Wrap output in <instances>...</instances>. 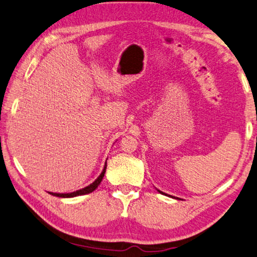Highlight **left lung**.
Masks as SVG:
<instances>
[{"label": "left lung", "instance_id": "8db88e82", "mask_svg": "<svg viewBox=\"0 0 257 257\" xmlns=\"http://www.w3.org/2000/svg\"><path fill=\"white\" fill-rule=\"evenodd\" d=\"M159 192H160V193H162V194H166V193H164V192H161V191H159Z\"/></svg>", "mask_w": 257, "mask_h": 257}]
</instances>
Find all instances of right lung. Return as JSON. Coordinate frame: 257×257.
<instances>
[{
	"mask_svg": "<svg viewBox=\"0 0 257 257\" xmlns=\"http://www.w3.org/2000/svg\"><path fill=\"white\" fill-rule=\"evenodd\" d=\"M105 172H106V164H105L103 172H101V174L99 175L98 178H97V180L93 182V183H91L90 185H88L87 187H84V189L77 190V191H75V192H72V193H52V192H50V194L55 195V197H59V198H72V197H77V195H83V194L90 193V192H92V191H95L97 187H98L101 180H103Z\"/></svg>",
	"mask_w": 257,
	"mask_h": 257,
	"instance_id": "obj_1",
	"label": "right lung"
}]
</instances>
